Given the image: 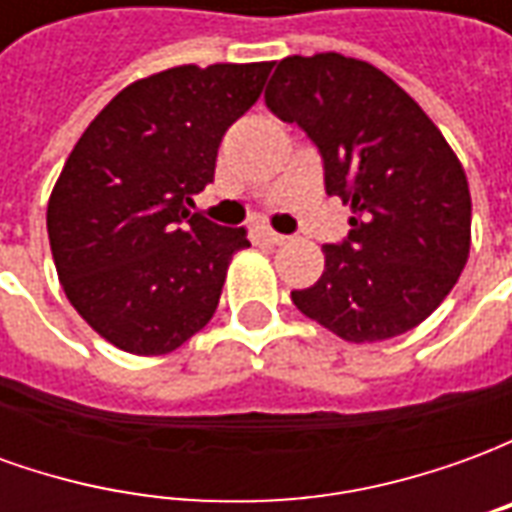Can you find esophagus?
Returning a JSON list of instances; mask_svg holds the SVG:
<instances>
[{"mask_svg":"<svg viewBox=\"0 0 512 512\" xmlns=\"http://www.w3.org/2000/svg\"><path fill=\"white\" fill-rule=\"evenodd\" d=\"M257 241H260L263 246H279V244H285L288 238H285L282 233H274L271 227H260V230H257Z\"/></svg>","mask_w":512,"mask_h":512,"instance_id":"esophagus-1","label":"esophagus"}]
</instances>
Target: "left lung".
Wrapping results in <instances>:
<instances>
[{
    "instance_id": "8db88e82",
    "label": "left lung",
    "mask_w": 512,
    "mask_h": 512,
    "mask_svg": "<svg viewBox=\"0 0 512 512\" xmlns=\"http://www.w3.org/2000/svg\"><path fill=\"white\" fill-rule=\"evenodd\" d=\"M266 104L307 131L326 194L351 205L348 238L323 246L321 279L293 304L348 343L419 326L472 246L466 172L436 123L376 65L334 51L277 62Z\"/></svg>"
}]
</instances>
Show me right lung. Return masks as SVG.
I'll return each instance as SVG.
<instances>
[{
	"mask_svg": "<svg viewBox=\"0 0 512 512\" xmlns=\"http://www.w3.org/2000/svg\"><path fill=\"white\" fill-rule=\"evenodd\" d=\"M271 62L178 65L128 84L87 126L46 211L62 290L104 340L169 354L211 321L244 227L191 213L227 128Z\"/></svg>",
	"mask_w": 512,
	"mask_h": 512,
	"instance_id": "right-lung-1",
	"label": "right lung"
}]
</instances>
